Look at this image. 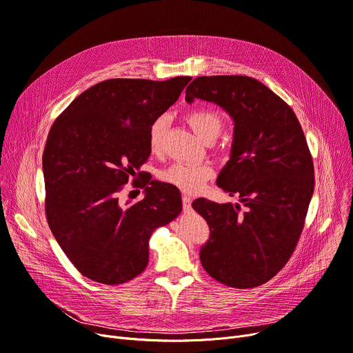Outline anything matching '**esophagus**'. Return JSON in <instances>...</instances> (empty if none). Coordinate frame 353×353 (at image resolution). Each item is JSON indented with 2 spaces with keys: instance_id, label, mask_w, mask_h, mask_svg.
<instances>
[{
  "instance_id": "obj_1",
  "label": "esophagus",
  "mask_w": 353,
  "mask_h": 353,
  "mask_svg": "<svg viewBox=\"0 0 353 353\" xmlns=\"http://www.w3.org/2000/svg\"><path fill=\"white\" fill-rule=\"evenodd\" d=\"M190 206H192V197L188 196V194L183 196V208H184V210H189Z\"/></svg>"
}]
</instances>
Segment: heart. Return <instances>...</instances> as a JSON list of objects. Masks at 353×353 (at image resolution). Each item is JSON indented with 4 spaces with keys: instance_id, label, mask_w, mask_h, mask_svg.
Here are the masks:
<instances>
[{
    "instance_id": "1",
    "label": "heart",
    "mask_w": 353,
    "mask_h": 353,
    "mask_svg": "<svg viewBox=\"0 0 353 353\" xmlns=\"http://www.w3.org/2000/svg\"><path fill=\"white\" fill-rule=\"evenodd\" d=\"M186 120L197 136L206 141L216 139L223 128V120L220 114L210 108L192 110L186 114ZM165 127L167 119L157 117L148 128V148L152 154H160L163 152ZM213 176V167L206 163H174L160 173V179L164 183L173 184L189 194L199 193Z\"/></svg>"
}]
</instances>
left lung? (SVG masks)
I'll use <instances>...</instances> for the list:
<instances>
[{"label":"left lung","mask_w":353,"mask_h":353,"mask_svg":"<svg viewBox=\"0 0 353 353\" xmlns=\"http://www.w3.org/2000/svg\"><path fill=\"white\" fill-rule=\"evenodd\" d=\"M196 99L234 120L232 156L217 186L245 206L203 197L192 203L210 228L201 266L229 288L261 286L285 268L305 228L314 189L306 137L290 105L256 79L197 77L186 90L188 103Z\"/></svg>","instance_id":"obj_1"}]
</instances>
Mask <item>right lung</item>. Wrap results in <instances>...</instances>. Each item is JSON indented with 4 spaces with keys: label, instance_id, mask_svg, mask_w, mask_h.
<instances>
[{
    "label": "right lung",
    "instance_id": "add662e5",
    "mask_svg": "<svg viewBox=\"0 0 353 353\" xmlns=\"http://www.w3.org/2000/svg\"><path fill=\"white\" fill-rule=\"evenodd\" d=\"M190 80H105L52 123L43 153L46 217L70 262L88 279L108 286L133 281L148 263L153 232L181 213L176 186L135 172L152 153L148 128ZM132 176L146 196L123 207L118 193Z\"/></svg>",
    "mask_w": 353,
    "mask_h": 353
}]
</instances>
